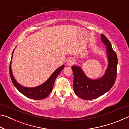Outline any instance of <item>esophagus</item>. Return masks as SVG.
<instances>
[{
  "mask_svg": "<svg viewBox=\"0 0 129 129\" xmlns=\"http://www.w3.org/2000/svg\"><path fill=\"white\" fill-rule=\"evenodd\" d=\"M76 62V60L75 58H70L68 59V60L67 61V65H68V66H72V65L75 64V63Z\"/></svg>",
  "mask_w": 129,
  "mask_h": 129,
  "instance_id": "34e87169",
  "label": "esophagus"
}]
</instances>
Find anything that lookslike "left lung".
Listing matches in <instances>:
<instances>
[{
    "mask_svg": "<svg viewBox=\"0 0 129 129\" xmlns=\"http://www.w3.org/2000/svg\"><path fill=\"white\" fill-rule=\"evenodd\" d=\"M101 39L106 45L108 59V67L103 77L97 80H91L86 77L80 67H72L74 75V91L83 100L95 99L104 94L112 88L116 80L118 63L117 54L113 49L110 41L103 34H101Z\"/></svg>",
    "mask_w": 129,
    "mask_h": 129,
    "instance_id": "1",
    "label": "left lung"
}]
</instances>
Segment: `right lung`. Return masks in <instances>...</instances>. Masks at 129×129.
Masks as SVG:
<instances>
[{"label":"right lung","mask_w":129,"mask_h":129,"mask_svg":"<svg viewBox=\"0 0 129 129\" xmlns=\"http://www.w3.org/2000/svg\"><path fill=\"white\" fill-rule=\"evenodd\" d=\"M14 51L12 52V54L14 53ZM11 60L10 65V74L12 82L14 84V86L16 87V89L21 93H22L23 95H24L27 97L37 100L45 99V98L48 97V95L51 93L52 90V89H53V85L54 81H55L56 78L57 77V76L59 75V73L61 72L62 70L64 69V65H62L61 67H60L58 69H57L53 73V74L50 76V77L44 83V84H41L38 86L35 87V88H27V87H24L21 86V85L19 84L15 80L11 71Z\"/></svg>","instance_id":"obj_1"}]
</instances>
